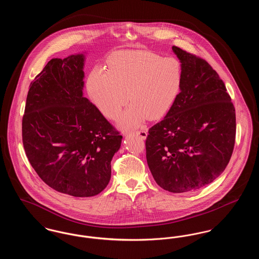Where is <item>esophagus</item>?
Masks as SVG:
<instances>
[{
	"label": "esophagus",
	"instance_id": "esophagus-1",
	"mask_svg": "<svg viewBox=\"0 0 259 259\" xmlns=\"http://www.w3.org/2000/svg\"><path fill=\"white\" fill-rule=\"evenodd\" d=\"M134 135L137 136V137H139V138H141V139H143V140H145L146 138H147V136H148V132L146 131V130H140V131H137L134 133Z\"/></svg>",
	"mask_w": 259,
	"mask_h": 259
}]
</instances>
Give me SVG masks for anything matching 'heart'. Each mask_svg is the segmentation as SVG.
<instances>
[{
  "instance_id": "b5f03b06",
  "label": "heart",
  "mask_w": 259,
  "mask_h": 259,
  "mask_svg": "<svg viewBox=\"0 0 259 259\" xmlns=\"http://www.w3.org/2000/svg\"><path fill=\"white\" fill-rule=\"evenodd\" d=\"M109 70L95 66L87 77L89 97L102 113L114 119L128 98L131 105L118 120L133 129L147 117L157 120L172 110L184 84V68L175 57L152 51H118L109 59Z\"/></svg>"
}]
</instances>
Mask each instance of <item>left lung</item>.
<instances>
[{
    "mask_svg": "<svg viewBox=\"0 0 259 259\" xmlns=\"http://www.w3.org/2000/svg\"><path fill=\"white\" fill-rule=\"evenodd\" d=\"M183 64L181 94L163 120L148 130V168L156 184L172 193L212 183L231 158L236 136L235 108L209 63L178 47Z\"/></svg>",
    "mask_w": 259,
    "mask_h": 259,
    "instance_id": "8db88e82",
    "label": "left lung"
}]
</instances>
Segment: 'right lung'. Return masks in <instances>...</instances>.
Wrapping results in <instances>:
<instances>
[{
    "mask_svg": "<svg viewBox=\"0 0 259 259\" xmlns=\"http://www.w3.org/2000/svg\"><path fill=\"white\" fill-rule=\"evenodd\" d=\"M85 56L51 59L31 82L22 119L27 158L54 190L74 197L102 192L122 136L83 96Z\"/></svg>",
    "mask_w": 259,
    "mask_h": 259,
    "instance_id": "add662e5",
    "label": "right lung"
}]
</instances>
